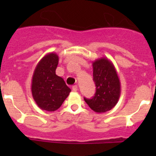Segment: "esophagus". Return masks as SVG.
<instances>
[{"label": "esophagus", "mask_w": 156, "mask_h": 156, "mask_svg": "<svg viewBox=\"0 0 156 156\" xmlns=\"http://www.w3.org/2000/svg\"><path fill=\"white\" fill-rule=\"evenodd\" d=\"M73 91H77L78 90V87H77V85H74V86H73Z\"/></svg>", "instance_id": "34e87169"}]
</instances>
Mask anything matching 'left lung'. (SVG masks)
Listing matches in <instances>:
<instances>
[{"label":"left lung","instance_id":"1","mask_svg":"<svg viewBox=\"0 0 156 156\" xmlns=\"http://www.w3.org/2000/svg\"><path fill=\"white\" fill-rule=\"evenodd\" d=\"M93 80L96 92L92 98L84 101L93 111L102 113L109 111L117 104L120 96V82L113 64L106 58L93 62Z\"/></svg>","mask_w":156,"mask_h":156}]
</instances>
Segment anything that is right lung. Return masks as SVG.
Returning a JSON list of instances; mask_svg holds the SVG:
<instances>
[{
  "instance_id": "add662e5",
  "label": "right lung",
  "mask_w": 156,
  "mask_h": 156,
  "mask_svg": "<svg viewBox=\"0 0 156 156\" xmlns=\"http://www.w3.org/2000/svg\"><path fill=\"white\" fill-rule=\"evenodd\" d=\"M58 64L57 54H48L37 64L32 78L33 98L38 107L45 111L60 108L71 91L64 80L56 75Z\"/></svg>"
}]
</instances>
